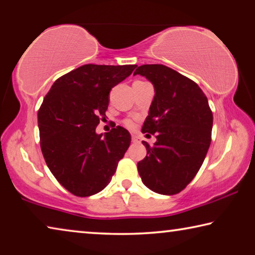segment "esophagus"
Returning <instances> with one entry per match:
<instances>
[{
	"label": "esophagus",
	"mask_w": 255,
	"mask_h": 255,
	"mask_svg": "<svg viewBox=\"0 0 255 255\" xmlns=\"http://www.w3.org/2000/svg\"><path fill=\"white\" fill-rule=\"evenodd\" d=\"M131 141H132V143H139L140 138L138 137L137 135H131Z\"/></svg>",
	"instance_id": "1"
}]
</instances>
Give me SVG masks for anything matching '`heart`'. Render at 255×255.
Wrapping results in <instances>:
<instances>
[{
	"instance_id": "1",
	"label": "heart",
	"mask_w": 255,
	"mask_h": 255,
	"mask_svg": "<svg viewBox=\"0 0 255 255\" xmlns=\"http://www.w3.org/2000/svg\"><path fill=\"white\" fill-rule=\"evenodd\" d=\"M124 126L127 127L128 129H132V128H135V122H133L132 119H125Z\"/></svg>"
}]
</instances>
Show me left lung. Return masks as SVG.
Here are the masks:
<instances>
[{
  "instance_id": "8db88e82",
  "label": "left lung",
  "mask_w": 255,
  "mask_h": 255,
  "mask_svg": "<svg viewBox=\"0 0 255 255\" xmlns=\"http://www.w3.org/2000/svg\"><path fill=\"white\" fill-rule=\"evenodd\" d=\"M155 97L141 131L156 143L143 141L147 154L137 163L141 181L152 191L172 196L182 191L204 163L211 141L213 112L196 82L161 64L141 65Z\"/></svg>"
}]
</instances>
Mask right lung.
Instances as JSON below:
<instances>
[{
    "label": "right lung",
    "instance_id": "add662e5",
    "mask_svg": "<svg viewBox=\"0 0 255 255\" xmlns=\"http://www.w3.org/2000/svg\"><path fill=\"white\" fill-rule=\"evenodd\" d=\"M136 65L86 64L55 81L38 110L40 147L56 180L77 197L100 192L111 181L130 145V133L117 126L98 135L109 93Z\"/></svg>",
    "mask_w": 255,
    "mask_h": 255
}]
</instances>
